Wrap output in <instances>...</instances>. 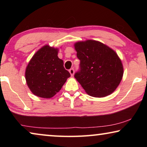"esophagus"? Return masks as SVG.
<instances>
[{
  "mask_svg": "<svg viewBox=\"0 0 147 147\" xmlns=\"http://www.w3.org/2000/svg\"><path fill=\"white\" fill-rule=\"evenodd\" d=\"M69 73H70V74H71V76H73L74 75V69L73 68H72V69H69Z\"/></svg>",
  "mask_w": 147,
  "mask_h": 147,
  "instance_id": "1",
  "label": "esophagus"
}]
</instances>
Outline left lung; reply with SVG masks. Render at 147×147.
<instances>
[{
	"label": "left lung",
	"instance_id": "8db88e82",
	"mask_svg": "<svg viewBox=\"0 0 147 147\" xmlns=\"http://www.w3.org/2000/svg\"><path fill=\"white\" fill-rule=\"evenodd\" d=\"M80 61L74 78L89 95L104 97L113 93L123 76L121 60L113 50L94 40L74 44Z\"/></svg>",
	"mask_w": 147,
	"mask_h": 147
}]
</instances>
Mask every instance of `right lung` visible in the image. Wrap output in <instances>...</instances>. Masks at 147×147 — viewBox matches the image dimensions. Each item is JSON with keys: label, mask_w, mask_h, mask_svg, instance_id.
<instances>
[{"label": "right lung", "mask_w": 147, "mask_h": 147, "mask_svg": "<svg viewBox=\"0 0 147 147\" xmlns=\"http://www.w3.org/2000/svg\"><path fill=\"white\" fill-rule=\"evenodd\" d=\"M58 53V49L45 45L29 61L25 78L29 89L35 95L45 98L53 97L71 76Z\"/></svg>", "instance_id": "1"}]
</instances>
